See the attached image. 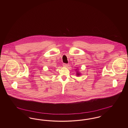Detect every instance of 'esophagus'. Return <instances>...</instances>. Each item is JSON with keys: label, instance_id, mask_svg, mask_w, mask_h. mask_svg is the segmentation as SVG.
<instances>
[{"label": "esophagus", "instance_id": "obj_1", "mask_svg": "<svg viewBox=\"0 0 128 128\" xmlns=\"http://www.w3.org/2000/svg\"><path fill=\"white\" fill-rule=\"evenodd\" d=\"M63 65L64 67H67L68 66V65H67V64H66V63H63Z\"/></svg>", "mask_w": 128, "mask_h": 128}]
</instances>
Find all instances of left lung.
<instances>
[{"label": "left lung", "instance_id": "8db88e82", "mask_svg": "<svg viewBox=\"0 0 128 128\" xmlns=\"http://www.w3.org/2000/svg\"><path fill=\"white\" fill-rule=\"evenodd\" d=\"M77 75H78H78H80L79 73H77Z\"/></svg>", "mask_w": 128, "mask_h": 128}]
</instances>
